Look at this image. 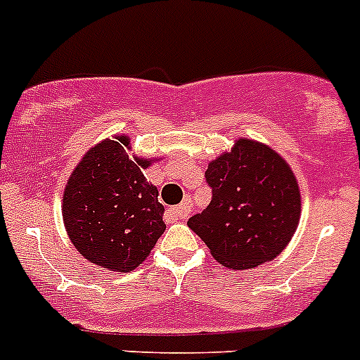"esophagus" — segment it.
I'll use <instances>...</instances> for the list:
<instances>
[{"mask_svg": "<svg viewBox=\"0 0 360 360\" xmlns=\"http://www.w3.org/2000/svg\"><path fill=\"white\" fill-rule=\"evenodd\" d=\"M188 216H190V202H183L181 205L170 207V209L167 210V217L172 221L186 219Z\"/></svg>", "mask_w": 360, "mask_h": 360, "instance_id": "esophagus-1", "label": "esophagus"}]
</instances>
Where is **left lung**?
Wrapping results in <instances>:
<instances>
[{
    "instance_id": "obj_1",
    "label": "left lung",
    "mask_w": 360,
    "mask_h": 360,
    "mask_svg": "<svg viewBox=\"0 0 360 360\" xmlns=\"http://www.w3.org/2000/svg\"><path fill=\"white\" fill-rule=\"evenodd\" d=\"M212 200L188 219L217 263L254 268L284 250L297 228L301 197L291 167L264 144L238 139L209 163Z\"/></svg>"
}]
</instances>
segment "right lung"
I'll return each instance as SVG.
<instances>
[{"mask_svg": "<svg viewBox=\"0 0 360 360\" xmlns=\"http://www.w3.org/2000/svg\"><path fill=\"white\" fill-rule=\"evenodd\" d=\"M130 139L118 136L89 151L72 170L63 198L69 238L85 259L111 271L139 266L165 231L157 186L130 160Z\"/></svg>", "mask_w": 360, "mask_h": 360, "instance_id": "1", "label": "right lung"}]
</instances>
